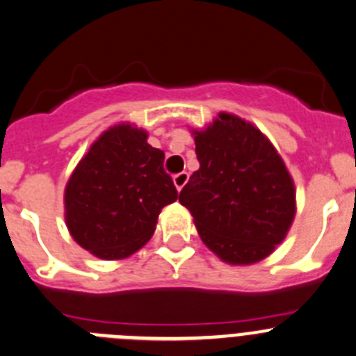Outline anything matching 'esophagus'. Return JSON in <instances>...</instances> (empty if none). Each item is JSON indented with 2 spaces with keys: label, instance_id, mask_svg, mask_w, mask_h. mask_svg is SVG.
I'll return each instance as SVG.
<instances>
[{
  "label": "esophagus",
  "instance_id": "1",
  "mask_svg": "<svg viewBox=\"0 0 356 356\" xmlns=\"http://www.w3.org/2000/svg\"><path fill=\"white\" fill-rule=\"evenodd\" d=\"M188 179H189L188 172H181V174L174 175V186L177 188V191H181V189L184 188L186 182H188Z\"/></svg>",
  "mask_w": 356,
  "mask_h": 356
}]
</instances>
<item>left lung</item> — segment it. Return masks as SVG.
Here are the masks:
<instances>
[{
	"label": "left lung",
	"mask_w": 356,
	"mask_h": 356,
	"mask_svg": "<svg viewBox=\"0 0 356 356\" xmlns=\"http://www.w3.org/2000/svg\"><path fill=\"white\" fill-rule=\"evenodd\" d=\"M191 132L200 168L179 202L220 261L233 266L262 261L292 226L294 179L271 140L240 116L219 113L209 127Z\"/></svg>",
	"instance_id": "8db88e82"
}]
</instances>
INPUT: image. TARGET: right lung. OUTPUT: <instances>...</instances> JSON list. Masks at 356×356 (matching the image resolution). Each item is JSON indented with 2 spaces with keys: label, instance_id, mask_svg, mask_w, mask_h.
<instances>
[{
  "label": "right lung",
  "instance_id": "1",
  "mask_svg": "<svg viewBox=\"0 0 356 356\" xmlns=\"http://www.w3.org/2000/svg\"><path fill=\"white\" fill-rule=\"evenodd\" d=\"M165 153L130 123L109 127L72 170L64 217L76 243L104 261L125 259L149 241L161 209L177 200Z\"/></svg>",
  "mask_w": 356,
  "mask_h": 356
}]
</instances>
